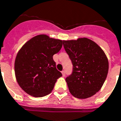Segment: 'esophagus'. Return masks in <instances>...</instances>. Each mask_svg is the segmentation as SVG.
Listing matches in <instances>:
<instances>
[{"mask_svg":"<svg viewBox=\"0 0 121 121\" xmlns=\"http://www.w3.org/2000/svg\"><path fill=\"white\" fill-rule=\"evenodd\" d=\"M61 73H62V75H63V76H65V70H62V71H61Z\"/></svg>","mask_w":121,"mask_h":121,"instance_id":"esophagus-1","label":"esophagus"}]
</instances>
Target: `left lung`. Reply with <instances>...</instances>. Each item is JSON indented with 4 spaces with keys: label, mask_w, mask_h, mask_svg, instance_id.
<instances>
[{
    "label": "left lung",
    "mask_w": 121,
    "mask_h": 121,
    "mask_svg": "<svg viewBox=\"0 0 121 121\" xmlns=\"http://www.w3.org/2000/svg\"><path fill=\"white\" fill-rule=\"evenodd\" d=\"M72 61V72L66 78L70 92L75 97L86 99L99 91L108 72V61L99 45L88 38L63 41Z\"/></svg>",
    "instance_id": "8db88e82"
}]
</instances>
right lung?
Wrapping results in <instances>:
<instances>
[{"mask_svg":"<svg viewBox=\"0 0 121 121\" xmlns=\"http://www.w3.org/2000/svg\"><path fill=\"white\" fill-rule=\"evenodd\" d=\"M62 45V40L40 35L22 46L15 62V76L22 90L34 97L51 92L57 79L62 76L52 57Z\"/></svg>","mask_w":121,"mask_h":121,"instance_id":"obj_1","label":"right lung"}]
</instances>
